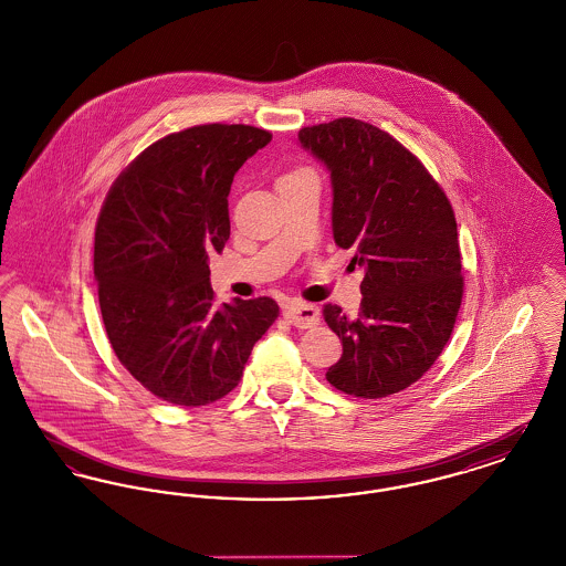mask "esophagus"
<instances>
[{
    "label": "esophagus",
    "mask_w": 566,
    "mask_h": 566,
    "mask_svg": "<svg viewBox=\"0 0 566 566\" xmlns=\"http://www.w3.org/2000/svg\"><path fill=\"white\" fill-rule=\"evenodd\" d=\"M284 316L289 323L295 324L298 328H310L321 323V312L316 305L310 303H293L284 310Z\"/></svg>",
    "instance_id": "obj_1"
}]
</instances>
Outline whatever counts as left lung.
<instances>
[{
  "mask_svg": "<svg viewBox=\"0 0 566 566\" xmlns=\"http://www.w3.org/2000/svg\"><path fill=\"white\" fill-rule=\"evenodd\" d=\"M301 144L331 171L333 238L354 248L360 310L326 303L344 354L326 379L381 399L424 376L446 348L464 293L457 216L431 171L401 142L358 118L303 127Z\"/></svg>",
  "mask_w": 566,
  "mask_h": 566,
  "instance_id": "8db88e82",
  "label": "left lung"
}]
</instances>
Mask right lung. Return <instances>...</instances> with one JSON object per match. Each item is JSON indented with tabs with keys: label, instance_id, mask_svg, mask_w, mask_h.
I'll list each match as a JSON object with an SVG mask.
<instances>
[{
	"label": "right lung",
	"instance_id": "right-lung-1",
	"mask_svg": "<svg viewBox=\"0 0 566 566\" xmlns=\"http://www.w3.org/2000/svg\"><path fill=\"white\" fill-rule=\"evenodd\" d=\"M270 142L268 129L224 123L165 135L104 199L93 252L102 318L120 365L161 401L229 395L280 314L270 296L216 303L208 265L231 233L233 176Z\"/></svg>",
	"mask_w": 566,
	"mask_h": 566
}]
</instances>
